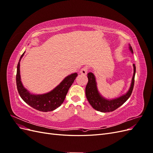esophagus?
<instances>
[{
  "instance_id": "obj_1",
  "label": "esophagus",
  "mask_w": 153,
  "mask_h": 153,
  "mask_svg": "<svg viewBox=\"0 0 153 153\" xmlns=\"http://www.w3.org/2000/svg\"><path fill=\"white\" fill-rule=\"evenodd\" d=\"M87 71H88V68L87 67H84L80 69V73L83 75H87Z\"/></svg>"
}]
</instances>
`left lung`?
<instances>
[{"label":"left lung","mask_w":153,"mask_h":153,"mask_svg":"<svg viewBox=\"0 0 153 153\" xmlns=\"http://www.w3.org/2000/svg\"><path fill=\"white\" fill-rule=\"evenodd\" d=\"M131 52L133 53V49L129 47ZM134 73L131 81V87L126 94L122 96L119 98L112 100H107L101 97L97 89L96 83L94 75L92 73L87 74L88 83L85 87V95L92 107L95 110L101 112H110L118 108L119 106L123 105L131 96L135 83V75L136 72V67L133 64Z\"/></svg>","instance_id":"obj_1"}]
</instances>
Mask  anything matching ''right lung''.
Returning a JSON list of instances; mask_svg holds the SVG:
<instances>
[{"label": "right lung", "instance_id": "add662e5", "mask_svg": "<svg viewBox=\"0 0 153 153\" xmlns=\"http://www.w3.org/2000/svg\"><path fill=\"white\" fill-rule=\"evenodd\" d=\"M24 54V53L22 55L20 61ZM77 76L78 74L76 73L68 76L61 84L48 93L41 95L32 94L25 89L21 82L19 61L17 66L16 76L17 89L22 100L32 108L41 112H49L54 110L62 105L65 100L69 89Z\"/></svg>", "mask_w": 153, "mask_h": 153}]
</instances>
